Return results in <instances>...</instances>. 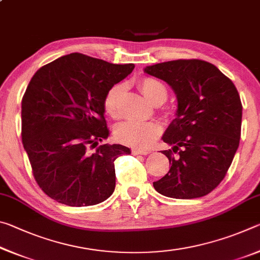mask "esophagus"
<instances>
[{
  "label": "esophagus",
  "mask_w": 260,
  "mask_h": 260,
  "mask_svg": "<svg viewBox=\"0 0 260 260\" xmlns=\"http://www.w3.org/2000/svg\"><path fill=\"white\" fill-rule=\"evenodd\" d=\"M150 150H141V149H132L133 155H148Z\"/></svg>",
  "instance_id": "34e87169"
}]
</instances>
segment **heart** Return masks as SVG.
Segmentation results:
<instances>
[{"label": "heart", "instance_id": "obj_1", "mask_svg": "<svg viewBox=\"0 0 260 260\" xmlns=\"http://www.w3.org/2000/svg\"><path fill=\"white\" fill-rule=\"evenodd\" d=\"M139 88L142 94L153 104H161L167 98V89L162 83L155 78L144 77L140 79ZM124 83H116L107 91L104 96L103 107L105 112L112 118L120 117V101L124 94ZM161 133V127L156 121L127 120L116 129L118 141L127 146L146 149L153 143Z\"/></svg>", "mask_w": 260, "mask_h": 260}]
</instances>
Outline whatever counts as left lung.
<instances>
[{
  "mask_svg": "<svg viewBox=\"0 0 260 260\" xmlns=\"http://www.w3.org/2000/svg\"><path fill=\"white\" fill-rule=\"evenodd\" d=\"M144 72L172 87L177 117L162 141L171 169L153 187L161 195L197 199L218 187L239 148L242 103L230 78L209 61L177 59L147 67Z\"/></svg>",
  "mask_w": 260,
  "mask_h": 260,
  "instance_id": "obj_1",
  "label": "left lung"
}]
</instances>
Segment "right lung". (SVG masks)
I'll return each mask as SVG.
<instances>
[{"instance_id": "add662e5", "label": "right lung", "mask_w": 260, "mask_h": 260, "mask_svg": "<svg viewBox=\"0 0 260 260\" xmlns=\"http://www.w3.org/2000/svg\"><path fill=\"white\" fill-rule=\"evenodd\" d=\"M133 69L73 52L30 79L21 101V140L35 181L50 199L89 206L112 195L114 160L131 151L121 144L98 147L109 136L103 101Z\"/></svg>"}]
</instances>
